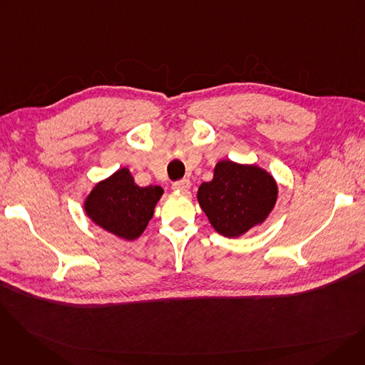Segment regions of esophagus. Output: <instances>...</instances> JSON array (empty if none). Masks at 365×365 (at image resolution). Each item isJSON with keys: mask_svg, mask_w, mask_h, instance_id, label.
<instances>
[{"mask_svg": "<svg viewBox=\"0 0 365 365\" xmlns=\"http://www.w3.org/2000/svg\"><path fill=\"white\" fill-rule=\"evenodd\" d=\"M173 189L175 190H179V192H189L190 189V182L187 179H183V180H179L176 183H173Z\"/></svg>", "mask_w": 365, "mask_h": 365, "instance_id": "1", "label": "esophagus"}]
</instances>
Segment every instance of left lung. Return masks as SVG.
Wrapping results in <instances>:
<instances>
[{
	"mask_svg": "<svg viewBox=\"0 0 365 365\" xmlns=\"http://www.w3.org/2000/svg\"><path fill=\"white\" fill-rule=\"evenodd\" d=\"M197 198L217 234L240 238L269 217L278 200V183L257 164L222 160L213 179L198 187Z\"/></svg>",
	"mask_w": 365,
	"mask_h": 365,
	"instance_id": "left-lung-1",
	"label": "left lung"
}]
</instances>
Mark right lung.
<instances>
[{
  "instance_id": "obj_1",
  "label": "right lung",
  "mask_w": 365,
  "mask_h": 365,
  "mask_svg": "<svg viewBox=\"0 0 365 365\" xmlns=\"http://www.w3.org/2000/svg\"><path fill=\"white\" fill-rule=\"evenodd\" d=\"M163 194L161 186L136 185L131 171L123 167L93 186L84 200V213L103 231L134 241L143 234Z\"/></svg>"
}]
</instances>
